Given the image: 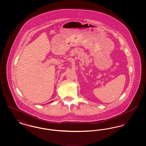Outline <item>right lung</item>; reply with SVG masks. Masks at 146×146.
I'll return each mask as SVG.
<instances>
[{
    "label": "right lung",
    "mask_w": 146,
    "mask_h": 146,
    "mask_svg": "<svg viewBox=\"0 0 146 146\" xmlns=\"http://www.w3.org/2000/svg\"><path fill=\"white\" fill-rule=\"evenodd\" d=\"M51 102H52V101H51Z\"/></svg>",
    "instance_id": "right-lung-1"
}]
</instances>
